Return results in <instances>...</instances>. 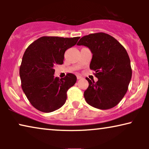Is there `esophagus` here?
<instances>
[{
	"mask_svg": "<svg viewBox=\"0 0 149 149\" xmlns=\"http://www.w3.org/2000/svg\"><path fill=\"white\" fill-rule=\"evenodd\" d=\"M81 78H82V77L80 76V75H77V79H81Z\"/></svg>",
	"mask_w": 149,
	"mask_h": 149,
	"instance_id": "34e87169",
	"label": "esophagus"
}]
</instances>
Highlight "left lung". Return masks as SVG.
<instances>
[{"label": "left lung", "mask_w": 149, "mask_h": 149, "mask_svg": "<svg viewBox=\"0 0 149 149\" xmlns=\"http://www.w3.org/2000/svg\"><path fill=\"white\" fill-rule=\"evenodd\" d=\"M77 45H84L92 53L89 68L94 70L97 82L86 78L89 87L84 92L91 107L107 110L115 107L125 95L132 70L127 51L113 36L104 32L83 36Z\"/></svg>", "instance_id": "8db88e82"}]
</instances>
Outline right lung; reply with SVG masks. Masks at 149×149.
<instances>
[{"label": "right lung", "instance_id": "right-lung-1", "mask_svg": "<svg viewBox=\"0 0 149 149\" xmlns=\"http://www.w3.org/2000/svg\"><path fill=\"white\" fill-rule=\"evenodd\" d=\"M79 36H42L24 52L19 68L22 88L30 104L38 111L51 113L66 102L67 91L77 81L68 73L64 78L54 77V66L62 64L64 53L77 44Z\"/></svg>", "mask_w": 149, "mask_h": 149}]
</instances>
